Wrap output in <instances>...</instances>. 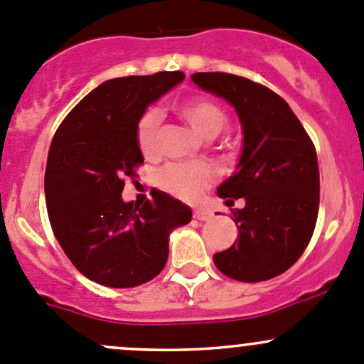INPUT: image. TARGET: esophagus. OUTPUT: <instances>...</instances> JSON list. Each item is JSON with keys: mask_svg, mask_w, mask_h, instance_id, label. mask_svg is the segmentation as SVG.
Instances as JSON below:
<instances>
[{"mask_svg": "<svg viewBox=\"0 0 364 364\" xmlns=\"http://www.w3.org/2000/svg\"><path fill=\"white\" fill-rule=\"evenodd\" d=\"M193 218L200 220V222H205V220H211L213 218V213L205 208H197L193 211Z\"/></svg>", "mask_w": 364, "mask_h": 364, "instance_id": "34e87169", "label": "esophagus"}]
</instances>
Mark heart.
<instances>
[{
	"label": "heart",
	"mask_w": 364,
	"mask_h": 364,
	"mask_svg": "<svg viewBox=\"0 0 364 364\" xmlns=\"http://www.w3.org/2000/svg\"><path fill=\"white\" fill-rule=\"evenodd\" d=\"M179 114L192 127V130L203 139H213L227 127V114L215 102L208 98H192L178 107ZM160 114L146 111L139 117L135 128V139L142 155L151 156L156 151ZM215 179V168L204 161H186V164H171L161 168L159 185L167 192L181 199H197Z\"/></svg>",
	"instance_id": "obj_1"
}]
</instances>
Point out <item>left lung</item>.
<instances>
[{"instance_id": "1", "label": "left lung", "mask_w": 364, "mask_h": 364, "mask_svg": "<svg viewBox=\"0 0 364 364\" xmlns=\"http://www.w3.org/2000/svg\"><path fill=\"white\" fill-rule=\"evenodd\" d=\"M192 80L236 109L243 149L236 172L218 186L232 205L237 240L213 262L237 282H264L287 271L304 252L318 213V164L314 142L287 102L262 84L223 72Z\"/></svg>"}]
</instances>
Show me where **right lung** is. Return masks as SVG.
<instances>
[{
	"label": "right lung",
	"mask_w": 364,
	"mask_h": 364,
	"mask_svg": "<svg viewBox=\"0 0 364 364\" xmlns=\"http://www.w3.org/2000/svg\"><path fill=\"white\" fill-rule=\"evenodd\" d=\"M183 79V72H159L105 80L50 142L46 203L54 236L73 266L105 287L153 280L167 262L171 232L192 220L188 205L164 192L141 205L121 197L123 179L144 161L139 117Z\"/></svg>",
	"instance_id": "1"
}]
</instances>
